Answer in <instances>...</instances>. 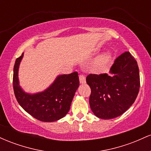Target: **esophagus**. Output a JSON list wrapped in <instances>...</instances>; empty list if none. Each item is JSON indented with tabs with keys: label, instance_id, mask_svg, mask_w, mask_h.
<instances>
[{
	"label": "esophagus",
	"instance_id": "esophagus-1",
	"mask_svg": "<svg viewBox=\"0 0 151 151\" xmlns=\"http://www.w3.org/2000/svg\"><path fill=\"white\" fill-rule=\"evenodd\" d=\"M79 81H80L81 84H85L86 83L85 76L83 75V74H80V75H79Z\"/></svg>",
	"mask_w": 151,
	"mask_h": 151
}]
</instances>
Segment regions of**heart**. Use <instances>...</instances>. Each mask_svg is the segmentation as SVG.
<instances>
[{
	"mask_svg": "<svg viewBox=\"0 0 151 151\" xmlns=\"http://www.w3.org/2000/svg\"><path fill=\"white\" fill-rule=\"evenodd\" d=\"M111 55L109 52H105L98 56L93 63V68L96 70H101L108 65Z\"/></svg>",
	"mask_w": 151,
	"mask_h": 151,
	"instance_id": "b5f03b06",
	"label": "heart"
}]
</instances>
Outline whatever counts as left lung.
Wrapping results in <instances>:
<instances>
[{"label": "left lung", "mask_w": 151, "mask_h": 151, "mask_svg": "<svg viewBox=\"0 0 151 151\" xmlns=\"http://www.w3.org/2000/svg\"><path fill=\"white\" fill-rule=\"evenodd\" d=\"M91 88L89 105L96 116L111 119L126 111L134 103L140 88L136 60L125 52L114 60L108 73L86 77Z\"/></svg>", "instance_id": "8db88e82"}]
</instances>
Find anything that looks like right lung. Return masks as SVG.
Returning <instances> with one entry per match:
<instances>
[{
  "mask_svg": "<svg viewBox=\"0 0 151 151\" xmlns=\"http://www.w3.org/2000/svg\"><path fill=\"white\" fill-rule=\"evenodd\" d=\"M23 53L16 59L13 69V84L15 96L26 112L37 120L52 122L63 118L70 111L71 103L79 86L78 73L58 76L42 92L25 93L19 85L18 69Z\"/></svg>",
  "mask_w": 151,
  "mask_h": 151,
  "instance_id": "obj_1",
  "label": "right lung"
}]
</instances>
